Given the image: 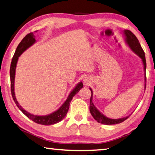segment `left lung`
Masks as SVG:
<instances>
[{"instance_id":"8db88e82","label":"left lung","mask_w":155,"mask_h":155,"mask_svg":"<svg viewBox=\"0 0 155 155\" xmlns=\"http://www.w3.org/2000/svg\"><path fill=\"white\" fill-rule=\"evenodd\" d=\"M124 35L126 37V41L128 44V45L130 46V49L132 51L135 52L136 54L139 55V57L142 59V62L143 64V68H144V71L146 72V57H145V53H144L143 50L141 48V46L140 44V41L137 40V38H136V36L133 34L129 30H124ZM145 81L146 83V77L145 74ZM90 89L91 92V96L90 98V111L91 113V115H92L93 117L95 119L97 122L99 123H101L103 124H107V125H111V124H120L122 122H124V120H127L129 116L122 117V118L120 119H110L104 116L100 112L98 109H97L95 107H94V104L92 103V90Z\"/></svg>"}]
</instances>
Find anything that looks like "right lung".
<instances>
[{"mask_svg": "<svg viewBox=\"0 0 155 155\" xmlns=\"http://www.w3.org/2000/svg\"><path fill=\"white\" fill-rule=\"evenodd\" d=\"M35 42V36H34L33 33H30L27 34L22 40L20 41V44H18L15 52L14 53V55L13 57L11 66H10V80H11V91H12V98L14 99L15 104L19 108V109L26 116L28 117L30 120H33V122L38 124H42V125H51L58 123L64 118L65 115L67 114L70 107V104L71 102L73 97L76 95L81 88L83 87V85L82 83H79L78 85L76 86V87L72 90L70 95L68 96L66 101L65 103L63 104V105L60 107V108L57 110V111H54L52 114L47 115H42V116H40V115H35L33 114H31L30 113L25 111V109L22 108L19 104H18V101H16L15 96L14 93V79H15V68H16L17 61L18 59V57L20 56V54L22 53L23 52L26 51L28 47H30L31 45Z\"/></svg>", "mask_w": 155, "mask_h": 155, "instance_id": "right-lung-1", "label": "right lung"}]
</instances>
